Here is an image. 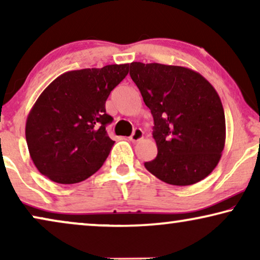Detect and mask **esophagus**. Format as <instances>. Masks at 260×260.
<instances>
[{"instance_id":"esophagus-1","label":"esophagus","mask_w":260,"mask_h":260,"mask_svg":"<svg viewBox=\"0 0 260 260\" xmlns=\"http://www.w3.org/2000/svg\"><path fill=\"white\" fill-rule=\"evenodd\" d=\"M142 138H143V131H142V129H138V127H136V129L134 130L133 135L130 136V140L133 142H137V141L142 140Z\"/></svg>"}]
</instances>
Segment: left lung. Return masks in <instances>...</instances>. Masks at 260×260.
I'll return each mask as SVG.
<instances>
[{
    "label": "left lung",
    "instance_id": "8db88e82",
    "mask_svg": "<svg viewBox=\"0 0 260 260\" xmlns=\"http://www.w3.org/2000/svg\"><path fill=\"white\" fill-rule=\"evenodd\" d=\"M130 77L154 118L157 156L144 167L163 182L189 186L211 174L225 147V112L215 88L183 66L131 62Z\"/></svg>",
    "mask_w": 260,
    "mask_h": 260
}]
</instances>
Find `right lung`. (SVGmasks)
<instances>
[{
    "label": "right lung",
    "mask_w": 260,
    "mask_h": 260,
    "mask_svg": "<svg viewBox=\"0 0 260 260\" xmlns=\"http://www.w3.org/2000/svg\"><path fill=\"white\" fill-rule=\"evenodd\" d=\"M129 63L70 71L52 81L28 113L26 141L33 163L53 182L86 180L104 165L113 142L106 134L110 92Z\"/></svg>",
    "instance_id": "add662e5"
}]
</instances>
